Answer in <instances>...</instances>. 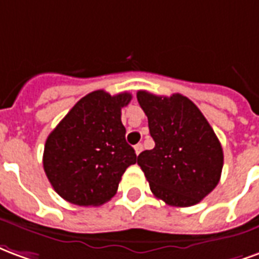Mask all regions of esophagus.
I'll return each instance as SVG.
<instances>
[{"instance_id":"esophagus-1","label":"esophagus","mask_w":259,"mask_h":259,"mask_svg":"<svg viewBox=\"0 0 259 259\" xmlns=\"http://www.w3.org/2000/svg\"><path fill=\"white\" fill-rule=\"evenodd\" d=\"M135 153H137V154H139V153L142 152L143 150V146H142V143H138V145H135Z\"/></svg>"}]
</instances>
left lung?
Listing matches in <instances>:
<instances>
[{"mask_svg":"<svg viewBox=\"0 0 259 259\" xmlns=\"http://www.w3.org/2000/svg\"><path fill=\"white\" fill-rule=\"evenodd\" d=\"M154 141L138 156L152 193L174 207L200 203L218 185L224 152L214 130L193 102L181 94L153 95L138 91Z\"/></svg>","mask_w":259,"mask_h":259,"instance_id":"1","label":"left lung"}]
</instances>
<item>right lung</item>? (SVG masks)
Returning <instances> with one entry per match:
<instances>
[{"label":"right lung","instance_id":"1","mask_svg":"<svg viewBox=\"0 0 259 259\" xmlns=\"http://www.w3.org/2000/svg\"><path fill=\"white\" fill-rule=\"evenodd\" d=\"M132 95L94 91L75 103L47 138L44 171L55 192L77 205H101L138 161L125 141L121 109Z\"/></svg>","mask_w":259,"mask_h":259}]
</instances>
